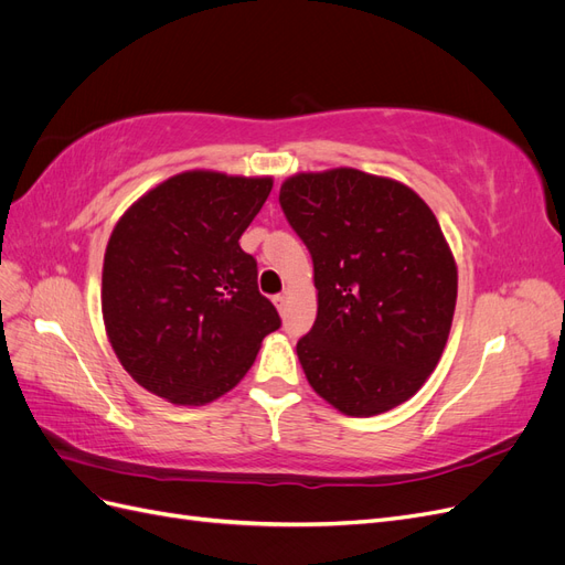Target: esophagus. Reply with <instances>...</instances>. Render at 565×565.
<instances>
[{
  "instance_id": "esophagus-1",
  "label": "esophagus",
  "mask_w": 565,
  "mask_h": 565,
  "mask_svg": "<svg viewBox=\"0 0 565 565\" xmlns=\"http://www.w3.org/2000/svg\"><path fill=\"white\" fill-rule=\"evenodd\" d=\"M273 301H276V306H278V311H280V313H285V306H287V297H285V295H276V297H273Z\"/></svg>"
}]
</instances>
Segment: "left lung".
Here are the masks:
<instances>
[{"instance_id": "8db88e82", "label": "left lung", "mask_w": 565, "mask_h": 565, "mask_svg": "<svg viewBox=\"0 0 565 565\" xmlns=\"http://www.w3.org/2000/svg\"><path fill=\"white\" fill-rule=\"evenodd\" d=\"M287 224L313 259L318 316L297 341L306 380L341 413L415 396L450 334L457 268L434 212L407 185L358 169L297 174Z\"/></svg>"}]
</instances>
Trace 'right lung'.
Instances as JSON below:
<instances>
[{"label": "right lung", "instance_id": "obj_1", "mask_svg": "<svg viewBox=\"0 0 565 565\" xmlns=\"http://www.w3.org/2000/svg\"><path fill=\"white\" fill-rule=\"evenodd\" d=\"M270 188V179L185 172L117 221L100 289L106 330L119 363L160 398L224 396L282 324L237 243Z\"/></svg>", "mask_w": 565, "mask_h": 565}]
</instances>
